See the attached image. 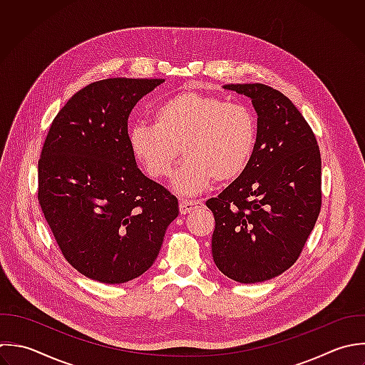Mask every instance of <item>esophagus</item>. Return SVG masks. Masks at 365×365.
Segmentation results:
<instances>
[{"label":"esophagus","instance_id":"obj_1","mask_svg":"<svg viewBox=\"0 0 365 365\" xmlns=\"http://www.w3.org/2000/svg\"><path fill=\"white\" fill-rule=\"evenodd\" d=\"M203 202L202 200H187V199H182L179 203V210L182 215L190 213L193 209L196 207H202Z\"/></svg>","mask_w":365,"mask_h":365}]
</instances>
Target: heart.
Wrapping results in <instances>:
<instances>
[{
  "instance_id": "1",
  "label": "heart",
  "mask_w": 365,
  "mask_h": 365,
  "mask_svg": "<svg viewBox=\"0 0 365 365\" xmlns=\"http://www.w3.org/2000/svg\"><path fill=\"white\" fill-rule=\"evenodd\" d=\"M153 123L138 122L129 129V145L153 179L168 178L180 155H186L173 178L182 195L203 192L239 178L257 145V119L242 103L195 91L179 92L156 105Z\"/></svg>"
}]
</instances>
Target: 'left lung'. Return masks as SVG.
Segmentation results:
<instances>
[{
	"label": "left lung",
	"instance_id": "8db88e82",
	"mask_svg": "<svg viewBox=\"0 0 365 365\" xmlns=\"http://www.w3.org/2000/svg\"><path fill=\"white\" fill-rule=\"evenodd\" d=\"M252 98L257 145L246 170L206 202L216 227L217 269L239 283H260L300 257L322 210V155L316 135L280 91L263 83L226 85Z\"/></svg>",
	"mask_w": 365,
	"mask_h": 365
}]
</instances>
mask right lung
Segmentation results:
<instances>
[{"label":"right lung","instance_id":"1","mask_svg":"<svg viewBox=\"0 0 365 365\" xmlns=\"http://www.w3.org/2000/svg\"><path fill=\"white\" fill-rule=\"evenodd\" d=\"M165 79L108 78L78 91L56 113L38 160V202L66 262L120 284L156 260L179 203L136 166L128 118Z\"/></svg>","mask_w":365,"mask_h":365}]
</instances>
